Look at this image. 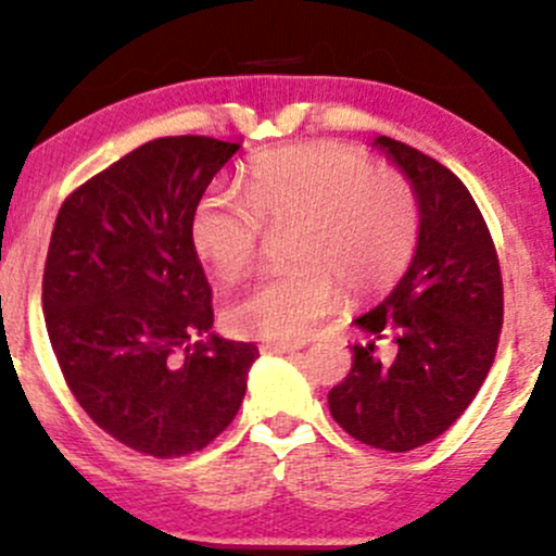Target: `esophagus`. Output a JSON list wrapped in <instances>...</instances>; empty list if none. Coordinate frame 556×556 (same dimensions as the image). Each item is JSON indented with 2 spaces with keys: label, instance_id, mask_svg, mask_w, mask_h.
<instances>
[{
  "label": "esophagus",
  "instance_id": "esophagus-1",
  "mask_svg": "<svg viewBox=\"0 0 556 556\" xmlns=\"http://www.w3.org/2000/svg\"><path fill=\"white\" fill-rule=\"evenodd\" d=\"M298 345H290V343H266L261 345V353H295Z\"/></svg>",
  "mask_w": 556,
  "mask_h": 556
}]
</instances>
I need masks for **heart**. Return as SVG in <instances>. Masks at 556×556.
I'll list each match as a JSON object with an SVG mask.
<instances>
[{"label":"heart","mask_w":556,"mask_h":556,"mask_svg":"<svg viewBox=\"0 0 556 556\" xmlns=\"http://www.w3.org/2000/svg\"><path fill=\"white\" fill-rule=\"evenodd\" d=\"M264 224L290 227V268L258 279L224 311L242 338L298 343L345 295L393 288L419 242L414 187L340 142L261 152L245 170V198L208 192L189 218V242L218 279L242 277Z\"/></svg>","instance_id":"b5f03b06"}]
</instances>
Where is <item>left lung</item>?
I'll return each mask as SVG.
<instances>
[{"mask_svg":"<svg viewBox=\"0 0 556 556\" xmlns=\"http://www.w3.org/2000/svg\"><path fill=\"white\" fill-rule=\"evenodd\" d=\"M371 148L414 187L419 242L386 301L353 319L371 338L390 333L396 358L380 363L374 340L356 343L327 401L348 435L401 454L443 435L478 395L496 356L504 288L491 231L459 176L390 137Z\"/></svg>","mask_w":556,"mask_h":556,"instance_id":"left-lung-1","label":"left lung"}]
</instances>
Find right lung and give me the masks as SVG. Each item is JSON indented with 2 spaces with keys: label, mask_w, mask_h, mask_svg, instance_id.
<instances>
[{
  "label": "right lung",
  "mask_w": 556,
  "mask_h": 556,
  "mask_svg": "<svg viewBox=\"0 0 556 556\" xmlns=\"http://www.w3.org/2000/svg\"><path fill=\"white\" fill-rule=\"evenodd\" d=\"M237 150L152 139L65 200L47 250L41 306L71 393L108 435L157 459L222 435L258 358L211 332V285L189 242L194 205Z\"/></svg>",
  "instance_id": "right-lung-1"
}]
</instances>
